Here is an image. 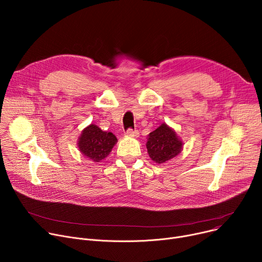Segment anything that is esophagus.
Listing matches in <instances>:
<instances>
[{
	"instance_id": "1",
	"label": "esophagus",
	"mask_w": 262,
	"mask_h": 262,
	"mask_svg": "<svg viewBox=\"0 0 262 262\" xmlns=\"http://www.w3.org/2000/svg\"><path fill=\"white\" fill-rule=\"evenodd\" d=\"M126 135L129 136V137H138L139 136V132L137 129H132V128H128L127 132H126Z\"/></svg>"
}]
</instances>
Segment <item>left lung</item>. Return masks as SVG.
Instances as JSON below:
<instances>
[{"label":"left lung","instance_id":"left-lung-1","mask_svg":"<svg viewBox=\"0 0 262 262\" xmlns=\"http://www.w3.org/2000/svg\"><path fill=\"white\" fill-rule=\"evenodd\" d=\"M183 144L176 133L166 123H162L147 136L146 148L152 160L156 163H163L180 154Z\"/></svg>","mask_w":262,"mask_h":262}]
</instances>
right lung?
<instances>
[{"mask_svg": "<svg viewBox=\"0 0 262 262\" xmlns=\"http://www.w3.org/2000/svg\"><path fill=\"white\" fill-rule=\"evenodd\" d=\"M118 139L113 133L102 130L99 126L90 124L78 138V148L82 155H85L94 162H100L112 152Z\"/></svg>", "mask_w": 262, "mask_h": 262, "instance_id": "add662e5", "label": "right lung"}]
</instances>
